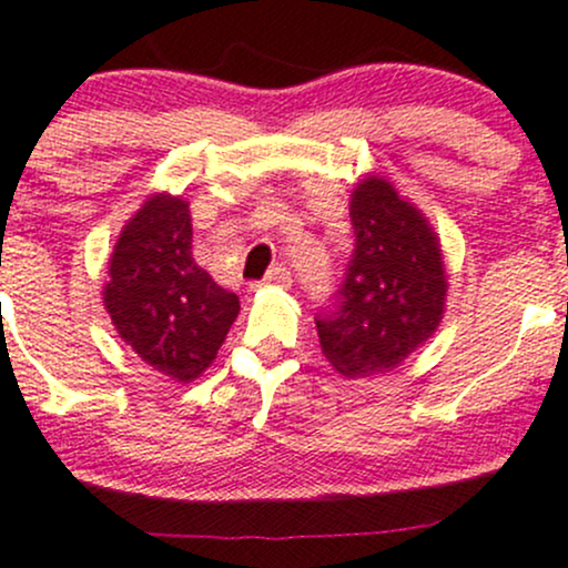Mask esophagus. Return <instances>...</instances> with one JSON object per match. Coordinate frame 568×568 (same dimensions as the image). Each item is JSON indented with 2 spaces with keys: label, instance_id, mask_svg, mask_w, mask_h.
Returning a JSON list of instances; mask_svg holds the SVG:
<instances>
[{
  "label": "esophagus",
  "instance_id": "34e87169",
  "mask_svg": "<svg viewBox=\"0 0 568 568\" xmlns=\"http://www.w3.org/2000/svg\"><path fill=\"white\" fill-rule=\"evenodd\" d=\"M264 285H280V288H288V285H291V272L285 266L268 268L266 277L261 280V283H253V291L255 288H264Z\"/></svg>",
  "mask_w": 568,
  "mask_h": 568
}]
</instances>
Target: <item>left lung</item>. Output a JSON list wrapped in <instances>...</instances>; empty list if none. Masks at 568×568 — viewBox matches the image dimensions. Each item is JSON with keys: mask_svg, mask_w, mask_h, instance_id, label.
<instances>
[{"mask_svg": "<svg viewBox=\"0 0 568 568\" xmlns=\"http://www.w3.org/2000/svg\"><path fill=\"white\" fill-rule=\"evenodd\" d=\"M354 253L332 307L315 315L321 351L345 378L389 373L444 318L446 272L427 217L384 176L351 193Z\"/></svg>", "mask_w": 568, "mask_h": 568, "instance_id": "obj_1", "label": "left lung"}]
</instances>
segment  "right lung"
<instances>
[{"label": "right lung", "mask_w": 568, "mask_h": 568, "mask_svg": "<svg viewBox=\"0 0 568 568\" xmlns=\"http://www.w3.org/2000/svg\"><path fill=\"white\" fill-rule=\"evenodd\" d=\"M103 302L119 337L182 384L217 359L239 315V296L195 264L190 204L169 193L152 195L122 229Z\"/></svg>", "instance_id": "right-lung-1"}]
</instances>
